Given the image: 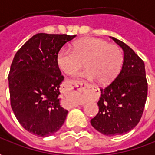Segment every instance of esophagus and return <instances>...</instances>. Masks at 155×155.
<instances>
[{
  "label": "esophagus",
  "instance_id": "1",
  "mask_svg": "<svg viewBox=\"0 0 155 155\" xmlns=\"http://www.w3.org/2000/svg\"><path fill=\"white\" fill-rule=\"evenodd\" d=\"M91 85L87 83V81H81L80 82H79V88H81V90H82L83 88H86V87H89Z\"/></svg>",
  "mask_w": 155,
  "mask_h": 155
}]
</instances>
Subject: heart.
<instances>
[{"instance_id": "heart-1", "label": "heart", "mask_w": 155, "mask_h": 155, "mask_svg": "<svg viewBox=\"0 0 155 155\" xmlns=\"http://www.w3.org/2000/svg\"><path fill=\"white\" fill-rule=\"evenodd\" d=\"M85 61L86 69L81 75L106 85L113 81L123 64L118 46L98 38H85L73 44L72 51L61 48L56 54V64L66 74H74Z\"/></svg>"}]
</instances>
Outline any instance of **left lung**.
<instances>
[{
	"label": "left lung",
	"mask_w": 155,
	"mask_h": 155,
	"mask_svg": "<svg viewBox=\"0 0 155 155\" xmlns=\"http://www.w3.org/2000/svg\"><path fill=\"white\" fill-rule=\"evenodd\" d=\"M111 38L124 51L123 67L112 82L100 89L99 113L91 119L96 130L110 136L126 134L137 125L147 95L144 61L130 46Z\"/></svg>",
	"instance_id": "obj_1"
}]
</instances>
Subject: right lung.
<instances>
[{"instance_id":"right-lung-1","label":"right lung","mask_w":155,"mask_h":155,"mask_svg":"<svg viewBox=\"0 0 155 155\" xmlns=\"http://www.w3.org/2000/svg\"><path fill=\"white\" fill-rule=\"evenodd\" d=\"M76 35L38 33L14 56L8 74L10 103L25 130L49 136L64 124L68 110L61 105L63 81L56 54Z\"/></svg>"}]
</instances>
